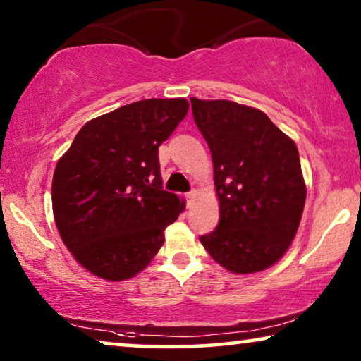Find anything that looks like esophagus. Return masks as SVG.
Segmentation results:
<instances>
[{"mask_svg": "<svg viewBox=\"0 0 361 361\" xmlns=\"http://www.w3.org/2000/svg\"><path fill=\"white\" fill-rule=\"evenodd\" d=\"M197 199H199V190L194 189V190H190L189 194H187V202H189V205L194 204Z\"/></svg>", "mask_w": 361, "mask_h": 361, "instance_id": "34e87169", "label": "esophagus"}]
</instances>
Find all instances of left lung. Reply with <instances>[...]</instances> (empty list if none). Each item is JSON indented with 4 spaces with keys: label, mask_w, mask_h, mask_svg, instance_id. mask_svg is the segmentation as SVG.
<instances>
[{
    "label": "left lung",
    "mask_w": 361,
    "mask_h": 361,
    "mask_svg": "<svg viewBox=\"0 0 361 361\" xmlns=\"http://www.w3.org/2000/svg\"><path fill=\"white\" fill-rule=\"evenodd\" d=\"M190 103L210 147L220 205L219 226L200 236L202 245L235 274L268 269L293 243L307 195L295 142L256 108Z\"/></svg>",
    "instance_id": "8db88e82"
}]
</instances>
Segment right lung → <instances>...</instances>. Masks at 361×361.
I'll use <instances>...</instances> for the list:
<instances>
[{
	"instance_id": "1",
	"label": "right lung",
	"mask_w": 361,
	"mask_h": 361,
	"mask_svg": "<svg viewBox=\"0 0 361 361\" xmlns=\"http://www.w3.org/2000/svg\"><path fill=\"white\" fill-rule=\"evenodd\" d=\"M189 111L185 98H147L82 126L52 179L59 235L98 278L125 281L146 268L184 200L162 190L159 146Z\"/></svg>"
}]
</instances>
